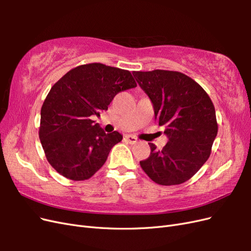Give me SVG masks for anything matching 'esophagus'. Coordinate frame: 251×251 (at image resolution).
<instances>
[{
    "instance_id": "34e87169",
    "label": "esophagus",
    "mask_w": 251,
    "mask_h": 251,
    "mask_svg": "<svg viewBox=\"0 0 251 251\" xmlns=\"http://www.w3.org/2000/svg\"><path fill=\"white\" fill-rule=\"evenodd\" d=\"M125 139H126L128 143H130V144H135L136 142L138 141L137 138L134 137V136H132V135H126V137H125Z\"/></svg>"
}]
</instances>
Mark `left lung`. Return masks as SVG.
<instances>
[{"mask_svg":"<svg viewBox=\"0 0 251 251\" xmlns=\"http://www.w3.org/2000/svg\"><path fill=\"white\" fill-rule=\"evenodd\" d=\"M133 75L150 97L155 119L169 138L162 150L149 143L150 157L140 166L157 184L183 183L209 158L218 134L214 103L198 82L181 72L135 71Z\"/></svg>","mask_w":251,"mask_h":251,"instance_id":"obj_1","label":"left lung"}]
</instances>
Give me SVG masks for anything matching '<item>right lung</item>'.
<instances>
[{
	"label": "right lung",
	"instance_id": "add662e5",
	"mask_svg": "<svg viewBox=\"0 0 251 251\" xmlns=\"http://www.w3.org/2000/svg\"><path fill=\"white\" fill-rule=\"evenodd\" d=\"M135 87L130 71L100 63L78 66L55 82L43 103L39 131L52 168L74 181L92 177L123 140L117 131L105 134L92 117L107 111L117 93Z\"/></svg>",
	"mask_w": 251,
	"mask_h": 251
}]
</instances>
